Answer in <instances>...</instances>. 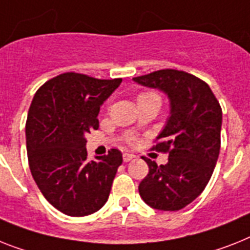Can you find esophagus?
<instances>
[{"mask_svg":"<svg viewBox=\"0 0 250 250\" xmlns=\"http://www.w3.org/2000/svg\"><path fill=\"white\" fill-rule=\"evenodd\" d=\"M134 157H135V156H134V154H131V153H124L123 154L124 162H129V161L133 160Z\"/></svg>","mask_w":250,"mask_h":250,"instance_id":"1","label":"esophagus"}]
</instances>
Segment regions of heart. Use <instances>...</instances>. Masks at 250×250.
Here are the masks:
<instances>
[{
  "label": "heart",
  "mask_w": 250,
  "mask_h": 250,
  "mask_svg": "<svg viewBox=\"0 0 250 250\" xmlns=\"http://www.w3.org/2000/svg\"><path fill=\"white\" fill-rule=\"evenodd\" d=\"M149 98H158L154 93H142L139 97H138V102L144 100H149ZM130 140H133V138H130Z\"/></svg>",
  "instance_id": "heart-1"
}]
</instances>
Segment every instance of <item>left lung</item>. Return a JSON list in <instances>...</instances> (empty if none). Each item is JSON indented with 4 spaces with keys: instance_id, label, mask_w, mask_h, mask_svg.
Here are the masks:
<instances>
[{
    "instance_id": "left-lung-1",
    "label": "left lung",
    "mask_w": 250,
    "mask_h": 250,
    "mask_svg": "<svg viewBox=\"0 0 250 250\" xmlns=\"http://www.w3.org/2000/svg\"><path fill=\"white\" fill-rule=\"evenodd\" d=\"M133 80L165 93L170 102V117L156 138V148L168 152V161L158 166L143 158L149 172L139 184V194L154 209L179 211L211 179L221 146V107L203 80L184 71L158 70Z\"/></svg>"
}]
</instances>
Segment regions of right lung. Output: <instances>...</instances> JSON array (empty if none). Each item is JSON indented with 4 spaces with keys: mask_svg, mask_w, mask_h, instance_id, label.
Segmentation results:
<instances>
[{
    "mask_svg": "<svg viewBox=\"0 0 250 250\" xmlns=\"http://www.w3.org/2000/svg\"><path fill=\"white\" fill-rule=\"evenodd\" d=\"M121 82L66 73L33 98L25 126L29 167L44 198L67 216L94 213L108 199L123 154L111 149L89 161L85 134L98 129L101 106Z\"/></svg>",
    "mask_w": 250,
    "mask_h": 250,
    "instance_id": "right-lung-1",
    "label": "right lung"
}]
</instances>
